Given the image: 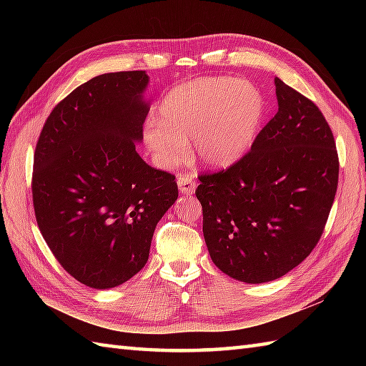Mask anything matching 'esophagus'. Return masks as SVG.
<instances>
[{"mask_svg":"<svg viewBox=\"0 0 366 366\" xmlns=\"http://www.w3.org/2000/svg\"><path fill=\"white\" fill-rule=\"evenodd\" d=\"M177 187L179 192L184 193V195H192L197 189V181L193 174H184L177 179Z\"/></svg>","mask_w":366,"mask_h":366,"instance_id":"obj_1","label":"esophagus"}]
</instances>
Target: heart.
Listing matches in <instances>:
<instances>
[{
    "mask_svg": "<svg viewBox=\"0 0 366 366\" xmlns=\"http://www.w3.org/2000/svg\"><path fill=\"white\" fill-rule=\"evenodd\" d=\"M266 104L254 84L232 76H204L177 84L149 119L143 138L155 163L176 167L189 152L209 168H228L250 151Z\"/></svg>",
    "mask_w": 366,
    "mask_h": 366,
    "instance_id": "obj_1",
    "label": "heart"
}]
</instances>
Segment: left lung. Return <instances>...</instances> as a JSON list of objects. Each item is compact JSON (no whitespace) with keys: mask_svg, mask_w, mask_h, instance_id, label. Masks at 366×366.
Listing matches in <instances>:
<instances>
[{"mask_svg":"<svg viewBox=\"0 0 366 366\" xmlns=\"http://www.w3.org/2000/svg\"><path fill=\"white\" fill-rule=\"evenodd\" d=\"M278 112L252 151L229 168L201 174L209 254L244 283L286 275L321 239L338 185V154L312 100L275 79Z\"/></svg>","mask_w":366,"mask_h":366,"instance_id":"left-lung-1","label":"left lung"}]
</instances>
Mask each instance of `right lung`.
Wrapping results in <instances>:
<instances>
[{
  "label": "right lung",
  "instance_id": "add662e5",
  "mask_svg": "<svg viewBox=\"0 0 366 366\" xmlns=\"http://www.w3.org/2000/svg\"><path fill=\"white\" fill-rule=\"evenodd\" d=\"M144 71L94 76L53 108L34 152L36 220L54 258L94 290L144 267L177 199L174 176L139 157L149 113Z\"/></svg>",
  "mask_w": 366,
  "mask_h": 366
}]
</instances>
